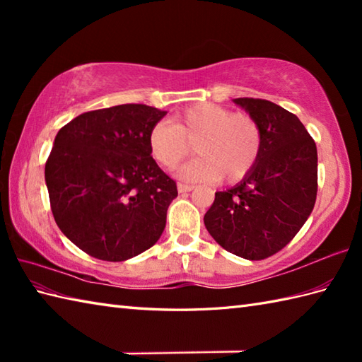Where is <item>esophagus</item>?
<instances>
[{
	"mask_svg": "<svg viewBox=\"0 0 362 362\" xmlns=\"http://www.w3.org/2000/svg\"><path fill=\"white\" fill-rule=\"evenodd\" d=\"M193 185H188V183H177V189H179V193H189L191 189H193Z\"/></svg>",
	"mask_w": 362,
	"mask_h": 362,
	"instance_id": "1",
	"label": "esophagus"
}]
</instances>
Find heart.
<instances>
[{"mask_svg": "<svg viewBox=\"0 0 362 362\" xmlns=\"http://www.w3.org/2000/svg\"><path fill=\"white\" fill-rule=\"evenodd\" d=\"M263 129L255 117L232 112L224 105L201 103L175 113L171 122L153 124L148 144L156 163L173 169L193 144L196 158L180 168L179 177L189 182H240L247 175L263 149Z\"/></svg>", "mask_w": 362, "mask_h": 362, "instance_id": "obj_1", "label": "heart"}]
</instances>
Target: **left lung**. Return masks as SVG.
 Instances as JSON below:
<instances>
[{
    "instance_id": "left-lung-1",
    "label": "left lung",
    "mask_w": 362,
    "mask_h": 362,
    "mask_svg": "<svg viewBox=\"0 0 362 362\" xmlns=\"http://www.w3.org/2000/svg\"><path fill=\"white\" fill-rule=\"evenodd\" d=\"M263 129V149L241 183L218 191L204 222L219 245L245 259L280 252L311 214L317 149L294 113L266 99L236 98Z\"/></svg>"
}]
</instances>
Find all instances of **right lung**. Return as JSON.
<instances>
[{"instance_id": "right-lung-1", "label": "right lung", "mask_w": 362, "mask_h": 362, "mask_svg": "<svg viewBox=\"0 0 362 362\" xmlns=\"http://www.w3.org/2000/svg\"><path fill=\"white\" fill-rule=\"evenodd\" d=\"M165 115L122 104L82 113L57 132L45 165L51 211L90 257L124 261L163 233L177 185L152 158L148 138Z\"/></svg>"}]
</instances>
